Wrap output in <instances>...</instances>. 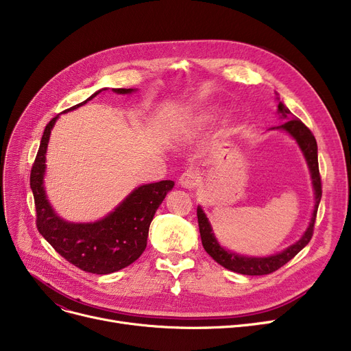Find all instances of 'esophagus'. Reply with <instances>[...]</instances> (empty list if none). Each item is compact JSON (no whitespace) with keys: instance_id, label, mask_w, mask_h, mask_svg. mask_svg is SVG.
Instances as JSON below:
<instances>
[{"instance_id":"34e87169","label":"esophagus","mask_w":351,"mask_h":351,"mask_svg":"<svg viewBox=\"0 0 351 351\" xmlns=\"http://www.w3.org/2000/svg\"><path fill=\"white\" fill-rule=\"evenodd\" d=\"M202 180V176L195 169H188L183 172L180 175V179H179V183L182 188H186V189H192L195 188L196 185H199V182Z\"/></svg>"}]
</instances>
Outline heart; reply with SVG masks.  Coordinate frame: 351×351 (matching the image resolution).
<instances>
[{
    "mask_svg": "<svg viewBox=\"0 0 351 351\" xmlns=\"http://www.w3.org/2000/svg\"><path fill=\"white\" fill-rule=\"evenodd\" d=\"M212 118H213V115H212L210 112H206V114H204V115H202L200 121H210Z\"/></svg>",
    "mask_w": 351,
    "mask_h": 351,
    "instance_id": "heart-1",
    "label": "heart"
}]
</instances>
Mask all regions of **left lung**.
<instances>
[{"label":"left lung","mask_w":351,"mask_h":351,"mask_svg":"<svg viewBox=\"0 0 351 351\" xmlns=\"http://www.w3.org/2000/svg\"><path fill=\"white\" fill-rule=\"evenodd\" d=\"M279 114H282L283 118H290L285 121L280 126L276 129H283L287 134H290L296 142L299 143L300 149L307 160L308 169L311 173L313 180V189H315V210H313V216L310 220V225L304 234L299 242L289 246L286 250H283L279 254L269 256V257H246L236 254L233 252H229L220 246L216 241V237L212 232V226L206 215L202 210L200 206H197V223H199V232L202 245H204L205 250L210 254L212 259L217 262L220 266H223L232 271L247 274V276H262L273 273L278 269H280L283 265H286L289 261H291L308 242L313 236V230H315V222L317 216V209L322 199V178L319 172V159H317V142L315 135L311 134L310 129L298 118H291V112L286 108L283 102H279Z\"/></svg>","instance_id":"obj_1"}]
</instances>
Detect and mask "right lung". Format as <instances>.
<instances>
[{
  "label": "right lung",
  "mask_w": 351,
  "mask_h": 351,
  "mask_svg": "<svg viewBox=\"0 0 351 351\" xmlns=\"http://www.w3.org/2000/svg\"><path fill=\"white\" fill-rule=\"evenodd\" d=\"M132 90L125 88L114 89L117 94H131ZM99 92H95L86 101L97 97ZM86 101L66 110L75 109ZM57 119L58 117L52 118L45 126L29 176L36 210V228L65 261L81 270L95 274L118 271L134 263L143 253L155 212L175 183L172 180H160L139 186L114 212L98 222H65L49 206L43 185L47 146L51 129Z\"/></svg>",
  "instance_id": "add662e5"
}]
</instances>
